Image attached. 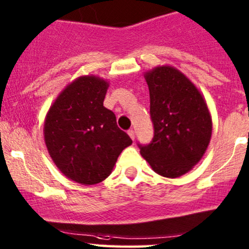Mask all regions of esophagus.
Segmentation results:
<instances>
[{
	"instance_id": "1",
	"label": "esophagus",
	"mask_w": 249,
	"mask_h": 249,
	"mask_svg": "<svg viewBox=\"0 0 249 249\" xmlns=\"http://www.w3.org/2000/svg\"><path fill=\"white\" fill-rule=\"evenodd\" d=\"M128 135L130 136L131 140H134V139H135V131H134L133 129H129V130H128Z\"/></svg>"
}]
</instances>
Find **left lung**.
Segmentation results:
<instances>
[{"mask_svg": "<svg viewBox=\"0 0 249 249\" xmlns=\"http://www.w3.org/2000/svg\"><path fill=\"white\" fill-rule=\"evenodd\" d=\"M150 94L154 137L139 144L151 169L177 178L201 160L212 135V119L197 87L175 67L157 66L144 74Z\"/></svg>", "mask_w": 249, "mask_h": 249, "instance_id": "1", "label": "left lung"}]
</instances>
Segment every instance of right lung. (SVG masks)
Returning <instances> with one entry per match:
<instances>
[{
	"instance_id": "add662e5",
	"label": "right lung",
	"mask_w": 249,
	"mask_h": 249,
	"mask_svg": "<svg viewBox=\"0 0 249 249\" xmlns=\"http://www.w3.org/2000/svg\"><path fill=\"white\" fill-rule=\"evenodd\" d=\"M108 83L84 75L61 90L46 114L44 140L52 160L67 178L84 185L112 174L119 155L133 141L104 106Z\"/></svg>"
}]
</instances>
